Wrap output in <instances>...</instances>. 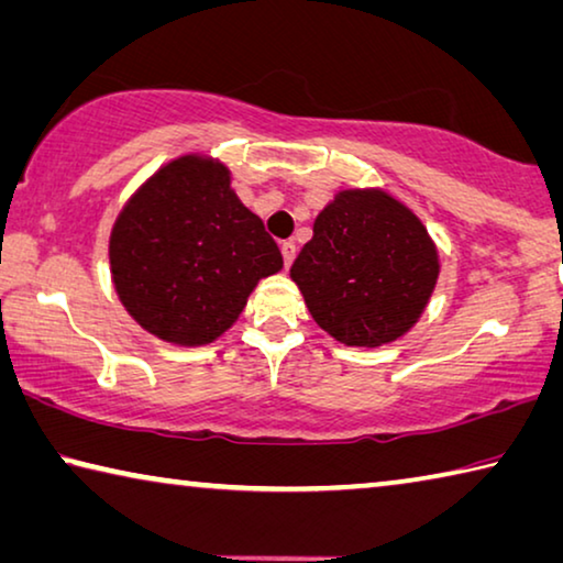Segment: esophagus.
<instances>
[{
  "label": "esophagus",
  "mask_w": 563,
  "mask_h": 563,
  "mask_svg": "<svg viewBox=\"0 0 563 563\" xmlns=\"http://www.w3.org/2000/svg\"><path fill=\"white\" fill-rule=\"evenodd\" d=\"M296 243H290V240H288V243H283L280 245V253H283V263H285V267H290L292 265V261H296Z\"/></svg>",
  "instance_id": "1"
}]
</instances>
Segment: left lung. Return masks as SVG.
<instances>
[{"mask_svg": "<svg viewBox=\"0 0 563 563\" xmlns=\"http://www.w3.org/2000/svg\"><path fill=\"white\" fill-rule=\"evenodd\" d=\"M290 278L316 323L345 345L408 333L439 280V253L413 212L383 190H343L313 222Z\"/></svg>", "mask_w": 563, "mask_h": 563, "instance_id": "8db88e82", "label": "left lung"}]
</instances>
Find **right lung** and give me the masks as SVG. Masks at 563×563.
I'll list each match as a JSON object with an SVG mask.
<instances>
[{
    "mask_svg": "<svg viewBox=\"0 0 563 563\" xmlns=\"http://www.w3.org/2000/svg\"><path fill=\"white\" fill-rule=\"evenodd\" d=\"M114 290L159 341L205 345L235 323L283 255L230 190V169L200 155L159 167L110 235Z\"/></svg>",
    "mask_w": 563,
    "mask_h": 563,
    "instance_id": "obj_1",
    "label": "right lung"
}]
</instances>
